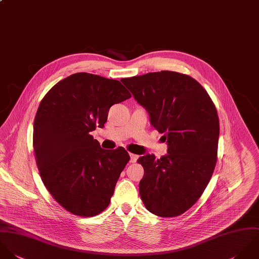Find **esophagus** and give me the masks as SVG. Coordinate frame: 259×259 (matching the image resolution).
Masks as SVG:
<instances>
[{
  "label": "esophagus",
  "mask_w": 259,
  "mask_h": 259,
  "mask_svg": "<svg viewBox=\"0 0 259 259\" xmlns=\"http://www.w3.org/2000/svg\"><path fill=\"white\" fill-rule=\"evenodd\" d=\"M137 159H138V155L133 154V153H130V162H131V163H135V162L137 161Z\"/></svg>",
  "instance_id": "esophagus-1"
}]
</instances>
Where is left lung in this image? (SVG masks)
<instances>
[{
	"mask_svg": "<svg viewBox=\"0 0 259 259\" xmlns=\"http://www.w3.org/2000/svg\"><path fill=\"white\" fill-rule=\"evenodd\" d=\"M149 113L150 122L167 140L168 154L142 156L139 193L148 211L175 217L193 206L213 174L219 119L206 90L192 77L161 71L121 80Z\"/></svg>",
	"mask_w": 259,
	"mask_h": 259,
	"instance_id": "obj_1",
	"label": "left lung"
}]
</instances>
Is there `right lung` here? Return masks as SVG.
Returning a JSON list of instances; mask_svg holds the SVG:
<instances>
[{
  "label": "right lung",
  "mask_w": 259,
  "mask_h": 259,
  "mask_svg": "<svg viewBox=\"0 0 259 259\" xmlns=\"http://www.w3.org/2000/svg\"><path fill=\"white\" fill-rule=\"evenodd\" d=\"M130 97L119 81L82 72L58 82L39 105L33 146L40 176L74 215L92 217L110 203L130 156L124 148L102 149L90 132L103 128L112 105Z\"/></svg>",
  "instance_id": "obj_1"
}]
</instances>
